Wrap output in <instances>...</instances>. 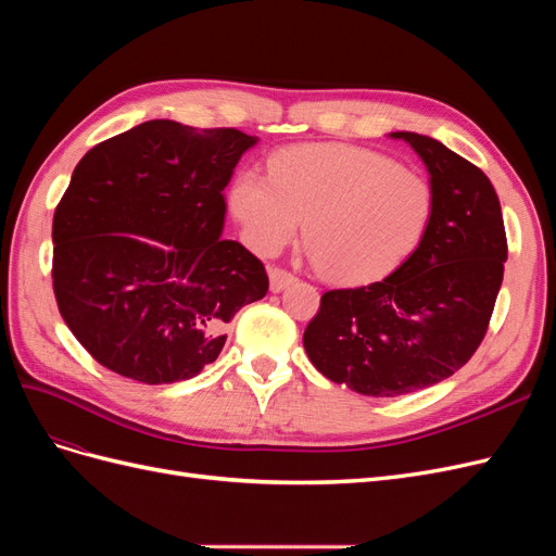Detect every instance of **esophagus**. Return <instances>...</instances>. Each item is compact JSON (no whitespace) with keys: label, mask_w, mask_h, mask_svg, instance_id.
I'll return each mask as SVG.
<instances>
[{"label":"esophagus","mask_w":556,"mask_h":556,"mask_svg":"<svg viewBox=\"0 0 556 556\" xmlns=\"http://www.w3.org/2000/svg\"><path fill=\"white\" fill-rule=\"evenodd\" d=\"M294 280L296 278L290 271H285V268H271V271H268V282H271V292H282L285 288H290Z\"/></svg>","instance_id":"obj_1"}]
</instances>
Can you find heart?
<instances>
[{
    "mask_svg": "<svg viewBox=\"0 0 556 556\" xmlns=\"http://www.w3.org/2000/svg\"><path fill=\"white\" fill-rule=\"evenodd\" d=\"M429 182L366 148L308 143L268 160V178L237 176L229 208L260 255H276L304 223L311 260L336 282L390 274L422 241Z\"/></svg>",
    "mask_w": 556,
    "mask_h": 556,
    "instance_id": "heart-1",
    "label": "heart"
}]
</instances>
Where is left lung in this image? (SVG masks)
<instances>
[{
    "instance_id": "obj_1",
    "label": "left lung",
    "mask_w": 556,
    "mask_h": 556,
    "mask_svg": "<svg viewBox=\"0 0 556 556\" xmlns=\"http://www.w3.org/2000/svg\"><path fill=\"white\" fill-rule=\"evenodd\" d=\"M390 137L429 172L425 237L380 282L325 292L304 331L317 371L366 396L413 394L459 371L484 339L508 257L490 178L431 137Z\"/></svg>"
}]
</instances>
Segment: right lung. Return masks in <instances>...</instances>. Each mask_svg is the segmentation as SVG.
<instances>
[{
	"label": "right lung",
	"instance_id": "1",
	"mask_svg": "<svg viewBox=\"0 0 556 556\" xmlns=\"http://www.w3.org/2000/svg\"><path fill=\"white\" fill-rule=\"evenodd\" d=\"M239 129L148 121L88 150L53 217V290L66 327L113 374L190 380L227 323L268 290L264 264L223 239Z\"/></svg>",
	"mask_w": 556,
	"mask_h": 556
}]
</instances>
